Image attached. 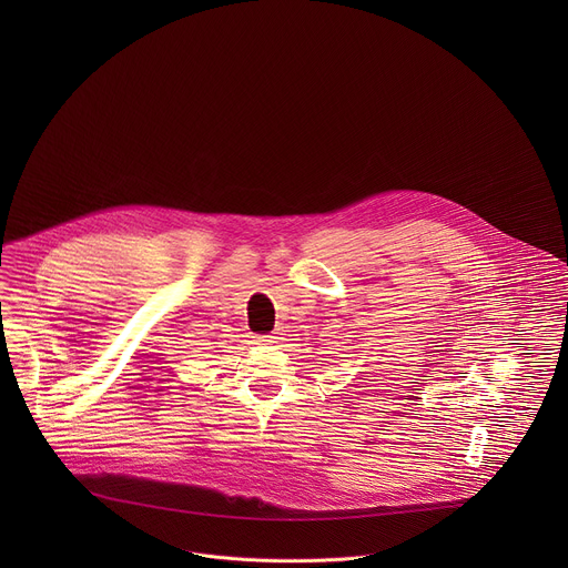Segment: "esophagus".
Here are the masks:
<instances>
[{
  "instance_id": "esophagus-1",
  "label": "esophagus",
  "mask_w": 568,
  "mask_h": 568,
  "mask_svg": "<svg viewBox=\"0 0 568 568\" xmlns=\"http://www.w3.org/2000/svg\"><path fill=\"white\" fill-rule=\"evenodd\" d=\"M255 341L260 345H273V343H277V336L275 334H260V336H255Z\"/></svg>"
}]
</instances>
